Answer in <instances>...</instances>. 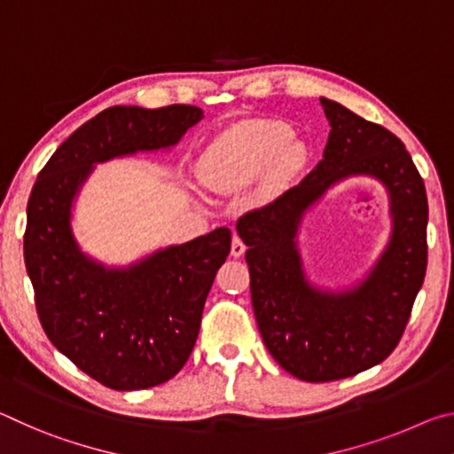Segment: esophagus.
<instances>
[{"label": "esophagus", "instance_id": "1", "mask_svg": "<svg viewBox=\"0 0 454 454\" xmlns=\"http://www.w3.org/2000/svg\"><path fill=\"white\" fill-rule=\"evenodd\" d=\"M244 252H246V244L242 242L240 236L234 234L232 236V248H230V254H232L234 258H240Z\"/></svg>", "mask_w": 454, "mask_h": 454}]
</instances>
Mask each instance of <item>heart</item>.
Wrapping results in <instances>:
<instances>
[{
  "label": "heart",
  "mask_w": 454,
  "mask_h": 454,
  "mask_svg": "<svg viewBox=\"0 0 454 454\" xmlns=\"http://www.w3.org/2000/svg\"><path fill=\"white\" fill-rule=\"evenodd\" d=\"M302 145L292 142V129L282 121L252 120L220 134L196 162V176L204 188L234 192L246 188L268 170L272 182L296 172Z\"/></svg>",
  "instance_id": "obj_1"
}]
</instances>
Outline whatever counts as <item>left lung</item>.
<instances>
[{
  "mask_svg": "<svg viewBox=\"0 0 454 454\" xmlns=\"http://www.w3.org/2000/svg\"><path fill=\"white\" fill-rule=\"evenodd\" d=\"M330 134L322 160L272 204L238 220L250 294L266 348L306 382L340 380L396 348L427 272V190L404 144L387 128L320 98ZM371 175L389 192L394 232L356 287L322 291L305 278L297 250L303 214L334 183Z\"/></svg>",
  "mask_w": 454,
  "mask_h": 454,
  "instance_id": "left-lung-1",
  "label": "left lung"
}]
</instances>
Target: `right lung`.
Instances as JSON below:
<instances>
[{"label": "right lung", "instance_id": "add662e5", "mask_svg": "<svg viewBox=\"0 0 454 454\" xmlns=\"http://www.w3.org/2000/svg\"><path fill=\"white\" fill-rule=\"evenodd\" d=\"M202 118L200 107L184 104L107 107L53 152L29 196L24 258L37 317L53 347L107 388H150L180 372L232 232L216 228L107 268L75 240L74 200L96 164L172 148Z\"/></svg>", "mask_w": 454, "mask_h": 454}]
</instances>
